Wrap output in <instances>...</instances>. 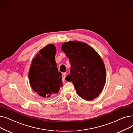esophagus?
Listing matches in <instances>:
<instances>
[{
	"label": "esophagus",
	"instance_id": "1",
	"mask_svg": "<svg viewBox=\"0 0 133 133\" xmlns=\"http://www.w3.org/2000/svg\"><path fill=\"white\" fill-rule=\"evenodd\" d=\"M65 77H66V73H65V72L62 73V78H63V80L65 79Z\"/></svg>",
	"mask_w": 133,
	"mask_h": 133
}]
</instances>
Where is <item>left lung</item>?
Listing matches in <instances>:
<instances>
[{
    "label": "left lung",
    "instance_id": "obj_1",
    "mask_svg": "<svg viewBox=\"0 0 133 133\" xmlns=\"http://www.w3.org/2000/svg\"><path fill=\"white\" fill-rule=\"evenodd\" d=\"M61 49L71 63L66 80L72 82L82 98L92 101L98 97L106 82L105 65L99 54L87 43L76 41L63 43Z\"/></svg>",
    "mask_w": 133,
    "mask_h": 133
}]
</instances>
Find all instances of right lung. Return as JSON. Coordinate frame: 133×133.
I'll return each mask as SVG.
<instances>
[{"mask_svg": "<svg viewBox=\"0 0 133 133\" xmlns=\"http://www.w3.org/2000/svg\"><path fill=\"white\" fill-rule=\"evenodd\" d=\"M56 48L52 44L42 49L32 59L29 71L32 89L44 98L58 92L63 86L62 74L56 67Z\"/></svg>", "mask_w": 133, "mask_h": 133, "instance_id": "right-lung-1", "label": "right lung"}]
</instances>
